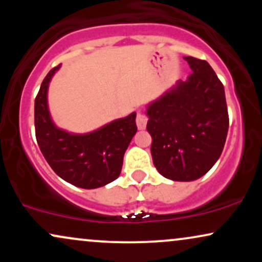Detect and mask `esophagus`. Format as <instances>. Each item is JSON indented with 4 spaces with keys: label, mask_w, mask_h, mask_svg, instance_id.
<instances>
[{
    "label": "esophagus",
    "mask_w": 262,
    "mask_h": 262,
    "mask_svg": "<svg viewBox=\"0 0 262 262\" xmlns=\"http://www.w3.org/2000/svg\"><path fill=\"white\" fill-rule=\"evenodd\" d=\"M146 123H148V117L144 113L139 112L137 116V125L139 129H145Z\"/></svg>",
    "instance_id": "34e87169"
}]
</instances>
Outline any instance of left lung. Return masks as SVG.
Instances as JSON below:
<instances>
[{
    "label": "left lung",
    "mask_w": 262,
    "mask_h": 262,
    "mask_svg": "<svg viewBox=\"0 0 262 262\" xmlns=\"http://www.w3.org/2000/svg\"><path fill=\"white\" fill-rule=\"evenodd\" d=\"M193 71L146 110L156 170L172 181L206 175L223 151L228 128L224 86L206 60L185 56Z\"/></svg>",
    "instance_id": "8db88e82"
}]
</instances>
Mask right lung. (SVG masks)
<instances>
[{
    "label": "right lung",
    "mask_w": 262,
    "mask_h": 262,
    "mask_svg": "<svg viewBox=\"0 0 262 262\" xmlns=\"http://www.w3.org/2000/svg\"><path fill=\"white\" fill-rule=\"evenodd\" d=\"M59 68L60 65L48 73L35 97L38 145L54 172L66 182L86 189L102 187L121 173L123 156L137 133V113L86 134H73L58 128L48 108V87Z\"/></svg>",
    "instance_id": "right-lung-1"
}]
</instances>
